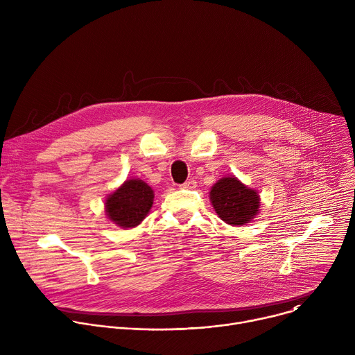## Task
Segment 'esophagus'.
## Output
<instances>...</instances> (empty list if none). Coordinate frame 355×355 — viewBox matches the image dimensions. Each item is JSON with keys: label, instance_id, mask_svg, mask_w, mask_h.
<instances>
[{"label": "esophagus", "instance_id": "34e87169", "mask_svg": "<svg viewBox=\"0 0 355 355\" xmlns=\"http://www.w3.org/2000/svg\"><path fill=\"white\" fill-rule=\"evenodd\" d=\"M181 187H182V188H187V189H193V188L196 187V181H195V180H188V181H185Z\"/></svg>", "mask_w": 355, "mask_h": 355}]
</instances>
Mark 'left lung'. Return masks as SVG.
<instances>
[{"instance_id": "obj_1", "label": "left lung", "mask_w": 355, "mask_h": 355, "mask_svg": "<svg viewBox=\"0 0 355 355\" xmlns=\"http://www.w3.org/2000/svg\"><path fill=\"white\" fill-rule=\"evenodd\" d=\"M211 200L219 218L233 226L248 223L257 215L260 205L257 192L234 177L219 180L211 189Z\"/></svg>"}]
</instances>
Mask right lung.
Listing matches in <instances>:
<instances>
[{"label": "right lung", "instance_id": "right-lung-1", "mask_svg": "<svg viewBox=\"0 0 355 355\" xmlns=\"http://www.w3.org/2000/svg\"><path fill=\"white\" fill-rule=\"evenodd\" d=\"M153 189L141 180H129L107 199V215L122 227L137 226L153 205Z\"/></svg>", "mask_w": 355, "mask_h": 355}]
</instances>
